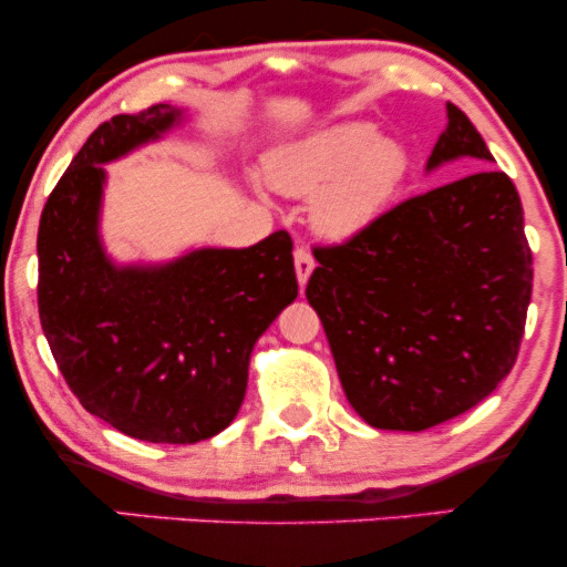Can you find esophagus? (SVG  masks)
<instances>
[{
  "mask_svg": "<svg viewBox=\"0 0 567 567\" xmlns=\"http://www.w3.org/2000/svg\"><path fill=\"white\" fill-rule=\"evenodd\" d=\"M292 258H296V275H298V285H306V279H309L311 271H315V258H311L309 247L298 245L296 252H292Z\"/></svg>",
  "mask_w": 567,
  "mask_h": 567,
  "instance_id": "34e87169",
  "label": "esophagus"
}]
</instances>
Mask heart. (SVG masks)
<instances>
[{
    "label": "heart",
    "instance_id": "heart-1",
    "mask_svg": "<svg viewBox=\"0 0 567 567\" xmlns=\"http://www.w3.org/2000/svg\"><path fill=\"white\" fill-rule=\"evenodd\" d=\"M408 173V154L370 122H341L277 152L269 181L279 192L311 197V220L324 237L357 234L381 213Z\"/></svg>",
    "mask_w": 567,
    "mask_h": 567
}]
</instances>
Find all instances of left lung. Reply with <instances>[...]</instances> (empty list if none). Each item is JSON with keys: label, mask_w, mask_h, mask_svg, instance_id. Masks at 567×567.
Segmentation results:
<instances>
[{"label": "left lung", "mask_w": 567, "mask_h": 567, "mask_svg": "<svg viewBox=\"0 0 567 567\" xmlns=\"http://www.w3.org/2000/svg\"><path fill=\"white\" fill-rule=\"evenodd\" d=\"M493 162L447 103L426 171ZM306 298L320 315L351 408L375 429L424 432L483 402L509 375L533 292L523 202L506 173L429 188L341 245H317Z\"/></svg>", "instance_id": "left-lung-1"}]
</instances>
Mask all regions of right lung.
<instances>
[{"label":"right lung","instance_id":"obj_1","mask_svg":"<svg viewBox=\"0 0 567 567\" xmlns=\"http://www.w3.org/2000/svg\"><path fill=\"white\" fill-rule=\"evenodd\" d=\"M181 109L154 103L90 135L39 218V320L87 413L146 442L224 432L247 389L250 351L296 301L292 239L205 247L165 266H114L97 237L103 162L159 138Z\"/></svg>","mask_w":567,"mask_h":567}]
</instances>
